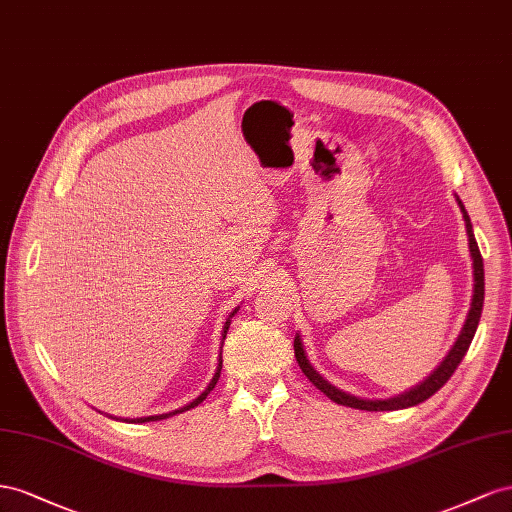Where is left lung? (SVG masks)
I'll list each match as a JSON object with an SVG mask.
<instances>
[{"instance_id":"obj_1","label":"left lung","mask_w":512,"mask_h":512,"mask_svg":"<svg viewBox=\"0 0 512 512\" xmlns=\"http://www.w3.org/2000/svg\"><path fill=\"white\" fill-rule=\"evenodd\" d=\"M457 203L459 208L463 212V221H465V231H467V244H470V255H472V268H474V294H472V304H470V313H467V319L465 324L461 328V334L457 337L455 345L450 347L448 356L440 362V367H437L425 382H420L418 386L405 390L403 394H397V397H390V399H360V397H354V394L349 392H343L339 390L337 386H332L330 382H326L324 377H321L313 367L309 358H306V352H304V345H302V339L300 334H296L294 339V352H296V360L300 364L302 373L311 379L313 386H317L321 392L326 394L328 399H332L334 403L339 405H347V407H356V410H367V412H392V410H405V407H412V405H418L422 401H427L429 397H433V394L440 390L450 375L457 371V367L461 364L463 356L467 349H470V343L474 339L476 334V328H478V321H480V313H483V302H485V268H483V257H480V251H478V244H476V238H474V231H472V223H470V216H467L465 208L461 199L457 197Z\"/></svg>"}]
</instances>
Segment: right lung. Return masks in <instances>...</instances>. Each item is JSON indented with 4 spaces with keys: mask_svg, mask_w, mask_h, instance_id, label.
<instances>
[{
    "mask_svg": "<svg viewBox=\"0 0 512 512\" xmlns=\"http://www.w3.org/2000/svg\"><path fill=\"white\" fill-rule=\"evenodd\" d=\"M238 311V309H236ZM236 311H233V313H236ZM231 313V315H233ZM229 315V317H231ZM229 324H231V319H227L225 321V328H223V339L227 337V330H229ZM221 369H223V358H218V369H216V373H214V377H212V382L208 384V388L206 390H203L201 394H199V397L197 399H193L191 403H188V405H184V407H180V410H173V412H169V414H158V416H143V418H135V420H128L126 418V422H152V420H165V418H169V416H175V414H182V412H186V410H191V407H197L203 399H206L208 397V394H210V390L216 386V382H218V377H221Z\"/></svg>",
    "mask_w": 512,
    "mask_h": 512,
    "instance_id": "obj_1",
    "label": "right lung"
}]
</instances>
